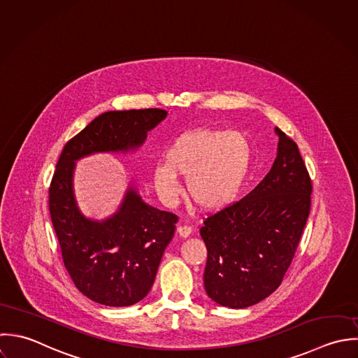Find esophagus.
Instances as JSON below:
<instances>
[{"mask_svg":"<svg viewBox=\"0 0 358 358\" xmlns=\"http://www.w3.org/2000/svg\"><path fill=\"white\" fill-rule=\"evenodd\" d=\"M176 232H178V235H179L180 238H186L192 234V228L187 227V225H179L178 229H176Z\"/></svg>","mask_w":358,"mask_h":358,"instance_id":"1","label":"esophagus"}]
</instances>
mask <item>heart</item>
Segmentation results:
<instances>
[{"label":"heart","mask_w":358,"mask_h":358,"mask_svg":"<svg viewBox=\"0 0 358 358\" xmlns=\"http://www.w3.org/2000/svg\"><path fill=\"white\" fill-rule=\"evenodd\" d=\"M254 147L243 131L197 127L182 133L165 154L166 162L152 166V185L171 206L179 196L178 176L186 178L187 197L197 208L217 213L238 199L251 171Z\"/></svg>","instance_id":"obj_1"}]
</instances>
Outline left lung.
Returning <instances> with one entry per match:
<instances>
[{"label":"left lung","mask_w":358,"mask_h":358,"mask_svg":"<svg viewBox=\"0 0 358 358\" xmlns=\"http://www.w3.org/2000/svg\"><path fill=\"white\" fill-rule=\"evenodd\" d=\"M278 155L244 199L210 215L204 287L210 299L245 308L272 294L290 266L311 207L313 185L297 144L279 127Z\"/></svg>","instance_id":"1"}]
</instances>
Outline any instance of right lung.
<instances>
[{
	"instance_id": "1",
	"label": "right lung",
	"mask_w": 358,
	"mask_h": 358,
	"mask_svg": "<svg viewBox=\"0 0 358 358\" xmlns=\"http://www.w3.org/2000/svg\"><path fill=\"white\" fill-rule=\"evenodd\" d=\"M166 114L159 108L104 113L65 144L57 162L48 192L52 227L75 286L99 304L126 307L148 294L178 217L148 206L130 186L114 215L86 218L75 200V162L138 148Z\"/></svg>"
}]
</instances>
